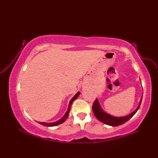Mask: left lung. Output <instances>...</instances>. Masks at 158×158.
I'll return each mask as SVG.
<instances>
[{"label": "left lung", "mask_w": 158, "mask_h": 158, "mask_svg": "<svg viewBox=\"0 0 158 158\" xmlns=\"http://www.w3.org/2000/svg\"><path fill=\"white\" fill-rule=\"evenodd\" d=\"M142 98L143 96L141 97V98H140L139 105L136 107V109L134 110L133 112H132L126 116L115 117V116L110 115V114L107 113L105 111H104L101 106L100 105L98 100L97 98L95 100V102H94V105L92 106V110L94 115L96 117V118L98 119L100 122L105 123L108 126H118L127 122V121L132 118V117L135 115V113L137 112V110H138L139 109L140 104H141Z\"/></svg>", "instance_id": "left-lung-1"}]
</instances>
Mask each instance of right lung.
<instances>
[{
    "label": "right lung",
    "instance_id": "obj_1",
    "mask_svg": "<svg viewBox=\"0 0 158 158\" xmlns=\"http://www.w3.org/2000/svg\"><path fill=\"white\" fill-rule=\"evenodd\" d=\"M80 94V92H77L76 94L74 96L73 98H71V100H70L69 102V106H68V109H67L66 112L65 113L64 115V116L62 117L61 119H59L58 121H56V122H49V123H47V122H39L40 124H41V125L44 126H48V127H53V126H56L59 125V124H61L63 122H64L66 119L68 118L69 117V112H70V107H71V105L73 102L74 101V100H76L77 98H78Z\"/></svg>",
    "mask_w": 158,
    "mask_h": 158
}]
</instances>
